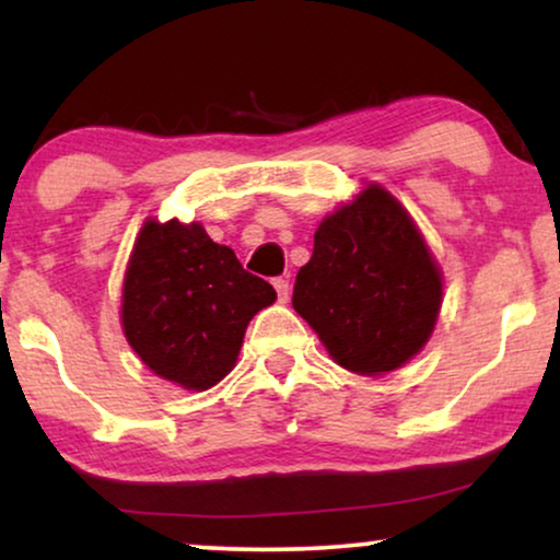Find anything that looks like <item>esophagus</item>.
<instances>
[{
	"instance_id": "esophagus-1",
	"label": "esophagus",
	"mask_w": 560,
	"mask_h": 560,
	"mask_svg": "<svg viewBox=\"0 0 560 560\" xmlns=\"http://www.w3.org/2000/svg\"><path fill=\"white\" fill-rule=\"evenodd\" d=\"M272 285H275V290H278L280 303H285L288 298H290V280L288 278H275Z\"/></svg>"
}]
</instances>
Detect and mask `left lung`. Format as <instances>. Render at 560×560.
I'll use <instances>...</instances> for the list:
<instances>
[{
    "instance_id": "1",
    "label": "left lung",
    "mask_w": 560,
    "mask_h": 560,
    "mask_svg": "<svg viewBox=\"0 0 560 560\" xmlns=\"http://www.w3.org/2000/svg\"><path fill=\"white\" fill-rule=\"evenodd\" d=\"M441 270L400 201L370 183L320 221L293 308L343 370L377 377L418 354L441 311Z\"/></svg>"
}]
</instances>
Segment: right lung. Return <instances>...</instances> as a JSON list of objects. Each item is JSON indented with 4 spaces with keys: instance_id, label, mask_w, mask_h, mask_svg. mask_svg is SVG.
I'll use <instances>...</instances> for the list:
<instances>
[{
    "instance_id": "add662e5",
    "label": "right lung",
    "mask_w": 560,
    "mask_h": 560,
    "mask_svg": "<svg viewBox=\"0 0 560 560\" xmlns=\"http://www.w3.org/2000/svg\"><path fill=\"white\" fill-rule=\"evenodd\" d=\"M275 298L201 224L148 219L125 272L121 326L158 377L201 393L234 370L252 316Z\"/></svg>"
}]
</instances>
